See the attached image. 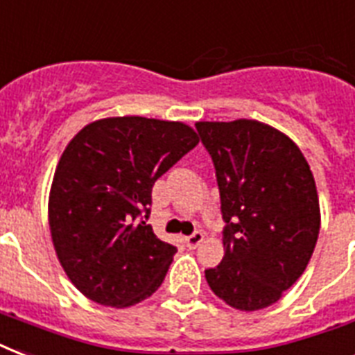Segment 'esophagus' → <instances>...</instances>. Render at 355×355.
I'll use <instances>...</instances> for the list:
<instances>
[{"label":"esophagus","mask_w":355,"mask_h":355,"mask_svg":"<svg viewBox=\"0 0 355 355\" xmlns=\"http://www.w3.org/2000/svg\"><path fill=\"white\" fill-rule=\"evenodd\" d=\"M202 239H205V234L197 230V232H193V234H191V236L186 237L184 241H186V245H188L189 248H197L200 245V243H202Z\"/></svg>","instance_id":"34e87169"}]
</instances>
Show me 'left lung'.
Returning a JSON list of instances; mask_svg holds the SVG:
<instances>
[{
	"mask_svg": "<svg viewBox=\"0 0 355 355\" xmlns=\"http://www.w3.org/2000/svg\"><path fill=\"white\" fill-rule=\"evenodd\" d=\"M221 195L225 256L206 282L241 311L278 302L302 276L320 230L313 173L297 144L256 119L195 123Z\"/></svg>",
	"mask_w": 355,
	"mask_h": 355,
	"instance_id": "left-lung-1",
	"label": "left lung"
}]
</instances>
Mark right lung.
Here are the masks:
<instances>
[{
    "mask_svg": "<svg viewBox=\"0 0 355 355\" xmlns=\"http://www.w3.org/2000/svg\"><path fill=\"white\" fill-rule=\"evenodd\" d=\"M197 144L180 121L125 116L86 125L64 149L49 191V230L58 261L86 298L128 308L162 286L177 247L143 217L156 180Z\"/></svg>",
    "mask_w": 355,
    "mask_h": 355,
    "instance_id": "right-lung-1",
    "label": "right lung"
}]
</instances>
